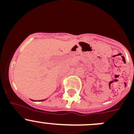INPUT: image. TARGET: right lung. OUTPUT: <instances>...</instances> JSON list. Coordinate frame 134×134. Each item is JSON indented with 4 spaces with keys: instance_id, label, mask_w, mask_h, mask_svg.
I'll return each mask as SVG.
<instances>
[{
    "instance_id": "right-lung-1",
    "label": "right lung",
    "mask_w": 134,
    "mask_h": 134,
    "mask_svg": "<svg viewBox=\"0 0 134 134\" xmlns=\"http://www.w3.org/2000/svg\"><path fill=\"white\" fill-rule=\"evenodd\" d=\"M32 100V99H31ZM46 100V99H44V100H38V101H43V100ZM33 100V101H37V100Z\"/></svg>"
}]
</instances>
